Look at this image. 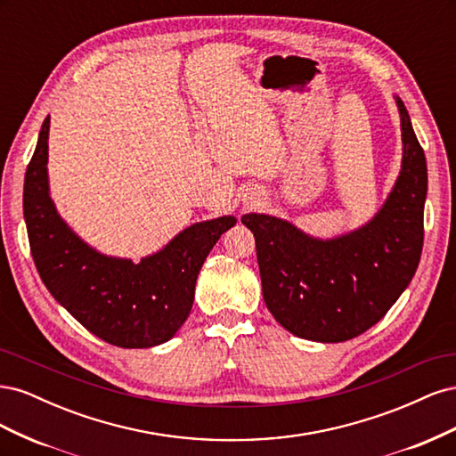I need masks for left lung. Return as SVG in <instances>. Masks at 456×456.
Wrapping results in <instances>:
<instances>
[{"instance_id": "obj_1", "label": "left lung", "mask_w": 456, "mask_h": 456, "mask_svg": "<svg viewBox=\"0 0 456 456\" xmlns=\"http://www.w3.org/2000/svg\"><path fill=\"white\" fill-rule=\"evenodd\" d=\"M402 169L370 220L335 238H315L285 218L247 213L270 314L314 342H344L379 323L415 275L424 241L428 169L403 101Z\"/></svg>"}]
</instances>
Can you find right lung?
I'll return each mask as SVG.
<instances>
[{
	"mask_svg": "<svg viewBox=\"0 0 456 456\" xmlns=\"http://www.w3.org/2000/svg\"><path fill=\"white\" fill-rule=\"evenodd\" d=\"M49 116L24 176V223L41 281L93 335L119 348L171 340L194 305L207 255L238 218L224 215L178 232L159 251L131 258L96 251L68 226L49 190Z\"/></svg>",
	"mask_w": 456,
	"mask_h": 456,
	"instance_id": "1",
	"label": "right lung"
}]
</instances>
